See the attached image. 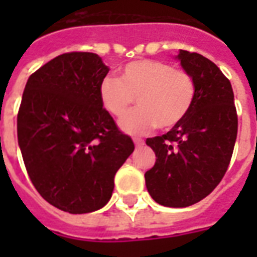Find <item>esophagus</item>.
Listing matches in <instances>:
<instances>
[{"label": "esophagus", "instance_id": "1", "mask_svg": "<svg viewBox=\"0 0 257 257\" xmlns=\"http://www.w3.org/2000/svg\"><path fill=\"white\" fill-rule=\"evenodd\" d=\"M134 142H135V146H136V147H140V146L145 145V142H143L142 139H134Z\"/></svg>", "mask_w": 257, "mask_h": 257}]
</instances>
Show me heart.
<instances>
[{
  "label": "heart",
  "mask_w": 257,
  "mask_h": 257,
  "mask_svg": "<svg viewBox=\"0 0 257 257\" xmlns=\"http://www.w3.org/2000/svg\"><path fill=\"white\" fill-rule=\"evenodd\" d=\"M103 107L122 118L138 101L139 108L119 122L123 132L143 135L151 129L168 131L187 117L195 99V84L186 70L154 59H140L123 66L119 78L106 77L99 86Z\"/></svg>",
  "instance_id": "1"
}]
</instances>
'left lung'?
Masks as SVG:
<instances>
[{
	"label": "left lung",
	"instance_id": "left-lung-1",
	"mask_svg": "<svg viewBox=\"0 0 257 257\" xmlns=\"http://www.w3.org/2000/svg\"><path fill=\"white\" fill-rule=\"evenodd\" d=\"M178 59L193 77L195 99L178 126L146 140L157 161L145 179L156 202L186 208L220 183L237 139L238 117L231 84L220 68L195 52L180 51Z\"/></svg>",
	"mask_w": 257,
	"mask_h": 257
}]
</instances>
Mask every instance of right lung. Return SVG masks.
<instances>
[{
  "instance_id": "1",
  "label": "right lung",
  "mask_w": 257,
  "mask_h": 257,
  "mask_svg": "<svg viewBox=\"0 0 257 257\" xmlns=\"http://www.w3.org/2000/svg\"><path fill=\"white\" fill-rule=\"evenodd\" d=\"M107 73L96 53H63L31 74L23 92L18 142L29 178L42 198L68 213L103 208L135 150L101 104Z\"/></svg>"
}]
</instances>
